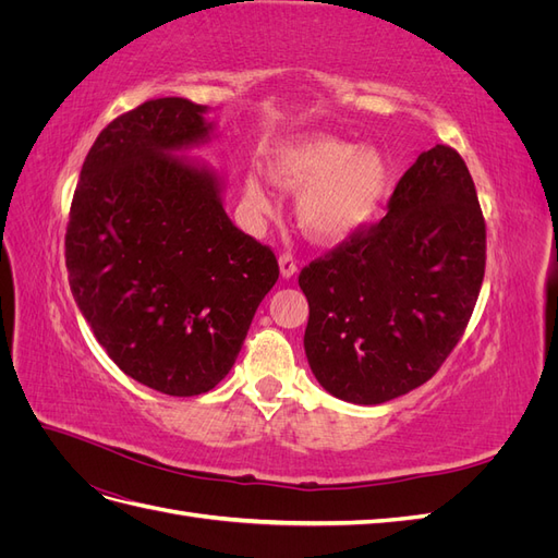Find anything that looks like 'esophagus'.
<instances>
[{
  "instance_id": "obj_1",
  "label": "esophagus",
  "mask_w": 558,
  "mask_h": 558,
  "mask_svg": "<svg viewBox=\"0 0 558 558\" xmlns=\"http://www.w3.org/2000/svg\"><path fill=\"white\" fill-rule=\"evenodd\" d=\"M279 267H281V277H286V279L293 277L298 272V260H295L293 253L283 251L279 256Z\"/></svg>"
}]
</instances>
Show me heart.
I'll use <instances>...</instances> for the list:
<instances>
[{"instance_id":"b5f03b06","label":"heart","mask_w":558,"mask_h":558,"mask_svg":"<svg viewBox=\"0 0 558 558\" xmlns=\"http://www.w3.org/2000/svg\"><path fill=\"white\" fill-rule=\"evenodd\" d=\"M272 179L283 189H301L298 218L318 240H342L375 216L386 193L388 167L377 150L318 134L281 146L272 165ZM251 209L267 211L269 202L256 179L244 189Z\"/></svg>"}]
</instances>
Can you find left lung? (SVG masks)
<instances>
[{
    "label": "left lung",
    "mask_w": 558,
    "mask_h": 558,
    "mask_svg": "<svg viewBox=\"0 0 558 558\" xmlns=\"http://www.w3.org/2000/svg\"><path fill=\"white\" fill-rule=\"evenodd\" d=\"M486 267V223L459 150L400 177L377 223L302 267L305 351L335 398L379 404L426 384L463 337Z\"/></svg>",
    "instance_id": "obj_1"
}]
</instances>
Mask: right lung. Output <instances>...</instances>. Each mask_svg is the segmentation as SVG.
<instances>
[{
	"label": "right lung",
	"instance_id": "add662e5",
	"mask_svg": "<svg viewBox=\"0 0 558 558\" xmlns=\"http://www.w3.org/2000/svg\"><path fill=\"white\" fill-rule=\"evenodd\" d=\"M202 113L160 97L113 118L81 167L64 234L97 342L125 375L179 398L230 373L279 279L275 251L232 226L216 177L170 156L207 137Z\"/></svg>",
	"mask_w": 558,
	"mask_h": 558
}]
</instances>
